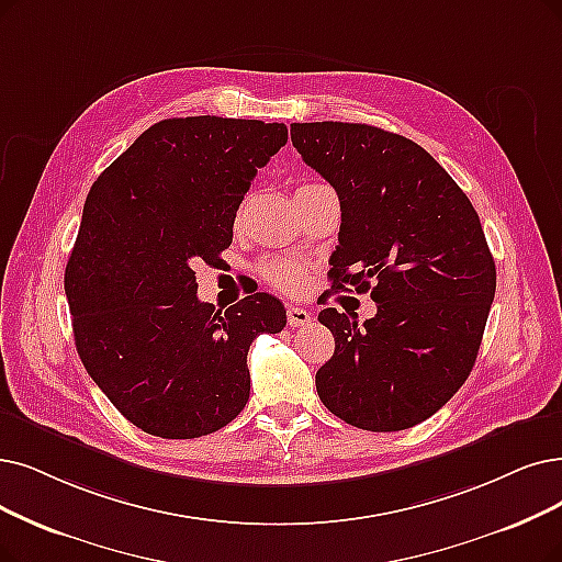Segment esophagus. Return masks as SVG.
<instances>
[{
    "mask_svg": "<svg viewBox=\"0 0 562 562\" xmlns=\"http://www.w3.org/2000/svg\"><path fill=\"white\" fill-rule=\"evenodd\" d=\"M285 318H288V327H304L311 323V313L302 306H288L285 308Z\"/></svg>",
    "mask_w": 562,
    "mask_h": 562,
    "instance_id": "1",
    "label": "esophagus"
}]
</instances>
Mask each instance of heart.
<instances>
[{"instance_id": "1", "label": "heart", "mask_w": 562, "mask_h": 562, "mask_svg": "<svg viewBox=\"0 0 562 562\" xmlns=\"http://www.w3.org/2000/svg\"><path fill=\"white\" fill-rule=\"evenodd\" d=\"M304 187H313V184H304ZM260 274L269 285L281 290L285 295L302 293L308 281L306 265L295 258H269L260 265Z\"/></svg>"}]
</instances>
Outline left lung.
Listing matches in <instances>:
<instances>
[{"mask_svg": "<svg viewBox=\"0 0 562 562\" xmlns=\"http://www.w3.org/2000/svg\"><path fill=\"white\" fill-rule=\"evenodd\" d=\"M306 166L341 203L334 290H371L375 316L323 308L334 355L316 373L325 408L364 431L429 419L473 371L496 262L468 195L417 143L369 124H290Z\"/></svg>", "mask_w": 562, "mask_h": 562, "instance_id": "left-lung-1", "label": "left lung"}]
</instances>
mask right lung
Instances as JSON below:
<instances>
[{"instance_id":"right-lung-1","label":"right lung","mask_w":562,"mask_h":562,"mask_svg":"<svg viewBox=\"0 0 562 562\" xmlns=\"http://www.w3.org/2000/svg\"><path fill=\"white\" fill-rule=\"evenodd\" d=\"M285 124L175 117L149 126L89 189L64 272L87 373L145 434H214L246 406V355L285 327L283 304L254 293L226 311L200 302L198 262L214 265L258 168Z\"/></svg>"}]
</instances>
